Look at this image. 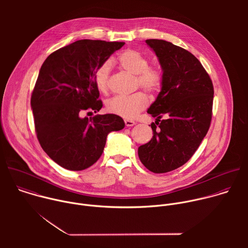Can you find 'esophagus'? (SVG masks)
Listing matches in <instances>:
<instances>
[{"instance_id": "esophagus-1", "label": "esophagus", "mask_w": 248, "mask_h": 248, "mask_svg": "<svg viewBox=\"0 0 248 248\" xmlns=\"http://www.w3.org/2000/svg\"><path fill=\"white\" fill-rule=\"evenodd\" d=\"M124 124H125V126H132L135 124L133 121H129V120H124Z\"/></svg>"}]
</instances>
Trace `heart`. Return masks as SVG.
<instances>
[{
	"label": "heart",
	"mask_w": 248,
	"mask_h": 248,
	"mask_svg": "<svg viewBox=\"0 0 248 248\" xmlns=\"http://www.w3.org/2000/svg\"><path fill=\"white\" fill-rule=\"evenodd\" d=\"M119 65L127 73L135 76L134 87H141L148 93H156L162 85V74L157 67L148 66L147 57L141 52L128 49L117 59ZM111 62L102 63L95 73L94 80L98 90L107 93ZM148 105V98L142 92H135L129 96H116L106 103V110L121 118L129 120L143 111Z\"/></svg>",
	"instance_id": "obj_1"
}]
</instances>
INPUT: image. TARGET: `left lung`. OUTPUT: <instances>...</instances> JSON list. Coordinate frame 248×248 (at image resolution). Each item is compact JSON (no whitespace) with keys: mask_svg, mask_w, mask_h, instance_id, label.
Returning a JSON list of instances; mask_svg holds the SVG:
<instances>
[{"mask_svg":"<svg viewBox=\"0 0 248 248\" xmlns=\"http://www.w3.org/2000/svg\"><path fill=\"white\" fill-rule=\"evenodd\" d=\"M145 42L158 58L163 80L147 110L156 118L153 136L138 147V157L149 170L163 173L182 167L199 147L210 127L214 88L190 52L165 40Z\"/></svg>","mask_w":248,"mask_h":248,"instance_id":"1","label":"left lung"}]
</instances>
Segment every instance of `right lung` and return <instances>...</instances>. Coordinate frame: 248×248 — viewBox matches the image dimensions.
I'll list each match as a JSON object with an SVG mask.
<instances>
[{
  "label": "right lung",
  "instance_id": "obj_1",
  "mask_svg": "<svg viewBox=\"0 0 248 248\" xmlns=\"http://www.w3.org/2000/svg\"><path fill=\"white\" fill-rule=\"evenodd\" d=\"M124 42L78 40L52 53L43 62L31 96L35 131L43 150L61 167L82 170L101 157L111 131L124 127L113 114L81 118L103 107L94 77Z\"/></svg>",
  "mask_w": 248,
  "mask_h": 248
}]
</instances>
